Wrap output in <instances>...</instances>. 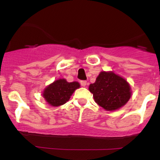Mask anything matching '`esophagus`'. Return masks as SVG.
<instances>
[{"mask_svg": "<svg viewBox=\"0 0 160 160\" xmlns=\"http://www.w3.org/2000/svg\"><path fill=\"white\" fill-rule=\"evenodd\" d=\"M80 83H81L82 87H85L86 86H87V81H84V80H83V81L80 82Z\"/></svg>", "mask_w": 160, "mask_h": 160, "instance_id": "1", "label": "esophagus"}]
</instances>
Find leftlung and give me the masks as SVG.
I'll list each match as a JSON object with an SVG mask.
<instances>
[{"label": "left lung", "instance_id": "1", "mask_svg": "<svg viewBox=\"0 0 160 160\" xmlns=\"http://www.w3.org/2000/svg\"><path fill=\"white\" fill-rule=\"evenodd\" d=\"M89 90L97 103L107 111H115L123 107L131 96V87L123 78L114 72L102 71Z\"/></svg>", "mask_w": 160, "mask_h": 160}]
</instances>
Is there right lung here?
Segmentation results:
<instances>
[{"mask_svg": "<svg viewBox=\"0 0 160 160\" xmlns=\"http://www.w3.org/2000/svg\"><path fill=\"white\" fill-rule=\"evenodd\" d=\"M79 87L80 84L78 82H68L66 79H58L49 85L42 95L48 104L53 107H59L69 101L74 90Z\"/></svg>", "mask_w": 160, "mask_h": 160, "instance_id": "obj_1", "label": "right lung"}]
</instances>
